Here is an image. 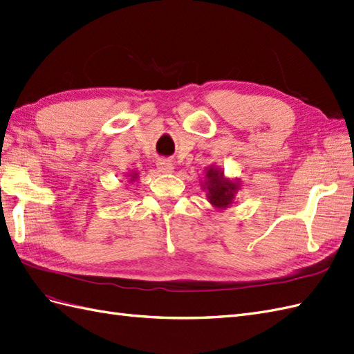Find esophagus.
Returning <instances> with one entry per match:
<instances>
[{
	"instance_id": "34e87169",
	"label": "esophagus",
	"mask_w": 354,
	"mask_h": 354,
	"mask_svg": "<svg viewBox=\"0 0 354 354\" xmlns=\"http://www.w3.org/2000/svg\"><path fill=\"white\" fill-rule=\"evenodd\" d=\"M157 167L161 174H171L174 171V162L167 158H160L157 161Z\"/></svg>"
}]
</instances>
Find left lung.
<instances>
[{
	"label": "left lung",
	"mask_w": 354,
	"mask_h": 354,
	"mask_svg": "<svg viewBox=\"0 0 354 354\" xmlns=\"http://www.w3.org/2000/svg\"><path fill=\"white\" fill-rule=\"evenodd\" d=\"M203 188L207 189V198L215 207H229L233 203V197L236 194L239 185L230 179H225L223 171L216 167H209L205 176Z\"/></svg>",
	"instance_id": "obj_1"
}]
</instances>
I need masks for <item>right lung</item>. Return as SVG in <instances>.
I'll list each match as a JSON object with an SVG mask.
<instances>
[{
    "label": "right lung",
    "mask_w": 354,
    "mask_h": 354,
    "mask_svg": "<svg viewBox=\"0 0 354 354\" xmlns=\"http://www.w3.org/2000/svg\"><path fill=\"white\" fill-rule=\"evenodd\" d=\"M130 178H131L130 180H131V183H133V180H134L136 178H138V174H136V171H134V174H130Z\"/></svg>",
    "instance_id": "obj_1"
}]
</instances>
